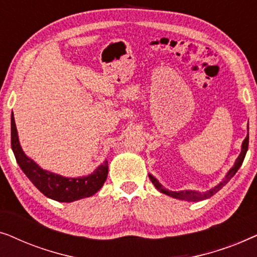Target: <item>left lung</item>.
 Listing matches in <instances>:
<instances>
[{
    "label": "left lung",
    "instance_id": "8db88e82",
    "mask_svg": "<svg viewBox=\"0 0 257 257\" xmlns=\"http://www.w3.org/2000/svg\"><path fill=\"white\" fill-rule=\"evenodd\" d=\"M248 144H249V126H248V136L245 137V139L243 140V143H242V149H241V153L240 156L237 157L236 161H235L234 166L230 168L229 171H228V173L226 177L222 181L220 182L219 185H216L215 187H213L212 189H209V191H206V192H196V191H179V192H172V191H168V189H165L163 187V185L159 184V181L157 180L156 178L152 177V175L149 174V177L151 179V181H152V184L156 186V188L158 191H160L161 193H164V194H166L168 196H172V198H175V199H180V200H186V201H201V200H205V199H208L210 196H213L215 193H217L220 191L221 188L223 187L224 185L227 184L228 181L230 180L231 178L234 177L235 173H236L238 168L241 167L242 163H243L244 160V157H245V153H247L248 151Z\"/></svg>",
    "mask_w": 257,
    "mask_h": 257
}]
</instances>
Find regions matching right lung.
<instances>
[{
    "instance_id": "add662e5",
    "label": "right lung",
    "mask_w": 257,
    "mask_h": 257,
    "mask_svg": "<svg viewBox=\"0 0 257 257\" xmlns=\"http://www.w3.org/2000/svg\"><path fill=\"white\" fill-rule=\"evenodd\" d=\"M12 149L17 164L29 180L45 196L56 201L72 202L83 198H89L103 187L107 178L108 166L106 160L98 166L93 173L80 178H65L42 170L34 160L24 154L19 142L14 113H12Z\"/></svg>"
}]
</instances>
